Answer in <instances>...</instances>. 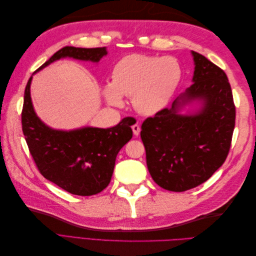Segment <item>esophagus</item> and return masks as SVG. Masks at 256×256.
Segmentation results:
<instances>
[{
  "mask_svg": "<svg viewBox=\"0 0 256 256\" xmlns=\"http://www.w3.org/2000/svg\"><path fill=\"white\" fill-rule=\"evenodd\" d=\"M131 128H132V131H134V136H138V134H140L141 128H140V126L138 125V124H134V125L131 126Z\"/></svg>",
  "mask_w": 256,
  "mask_h": 256,
  "instance_id": "obj_1",
  "label": "esophagus"
}]
</instances>
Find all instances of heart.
<instances>
[{"mask_svg":"<svg viewBox=\"0 0 256 256\" xmlns=\"http://www.w3.org/2000/svg\"><path fill=\"white\" fill-rule=\"evenodd\" d=\"M182 76V67L174 58L130 54L114 65L111 84L106 85L102 94L115 106L122 104V96L132 97L138 113L154 115L171 102Z\"/></svg>","mask_w":256,"mask_h":256,"instance_id":"1","label":"heart"}]
</instances>
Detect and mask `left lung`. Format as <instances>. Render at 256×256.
Returning <instances> with one entry per match:
<instances>
[{"mask_svg":"<svg viewBox=\"0 0 256 256\" xmlns=\"http://www.w3.org/2000/svg\"><path fill=\"white\" fill-rule=\"evenodd\" d=\"M193 84L171 108L162 109L141 126L146 164L154 182L168 191L182 192L205 182L226 161L235 128L236 108L228 76L202 54L192 51ZM201 110L178 113L193 100Z\"/></svg>","mask_w":256,"mask_h":256,"instance_id":"8db88e82","label":"left lung"}]
</instances>
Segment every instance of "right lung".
<instances>
[{"label":"right lung","mask_w":256,"mask_h":256,"mask_svg":"<svg viewBox=\"0 0 256 256\" xmlns=\"http://www.w3.org/2000/svg\"><path fill=\"white\" fill-rule=\"evenodd\" d=\"M106 48L64 47L36 72L62 58L99 62ZM28 79L21 113L22 131L40 174L60 188L76 196L102 192L110 184L116 156L132 138V120L122 118L112 128L85 127L72 131L54 130L37 118L30 100Z\"/></svg>","instance_id":"right-lung-1"}]
</instances>
